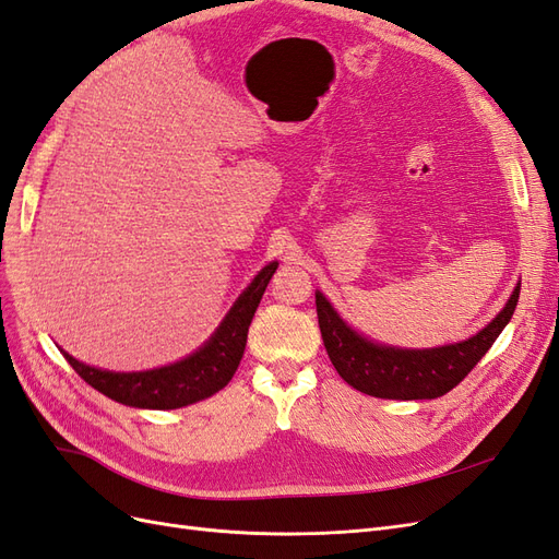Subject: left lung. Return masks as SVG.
<instances>
[{
    "instance_id": "8db88e82",
    "label": "left lung",
    "mask_w": 559,
    "mask_h": 559,
    "mask_svg": "<svg viewBox=\"0 0 559 559\" xmlns=\"http://www.w3.org/2000/svg\"><path fill=\"white\" fill-rule=\"evenodd\" d=\"M518 298L520 286H515L506 308L464 343L433 349H399L366 341L337 317L324 296L314 294L321 337L337 376L368 396L399 401L438 399L460 384L509 324Z\"/></svg>"
}]
</instances>
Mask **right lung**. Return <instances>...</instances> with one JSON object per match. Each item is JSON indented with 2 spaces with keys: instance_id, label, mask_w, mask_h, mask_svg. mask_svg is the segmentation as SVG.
Returning a JSON list of instances; mask_svg holds the SVG:
<instances>
[{
  "instance_id": "obj_1",
  "label": "right lung",
  "mask_w": 559,
  "mask_h": 559,
  "mask_svg": "<svg viewBox=\"0 0 559 559\" xmlns=\"http://www.w3.org/2000/svg\"><path fill=\"white\" fill-rule=\"evenodd\" d=\"M275 270L277 263L265 265L247 286V292L235 300V306L207 345H202L183 361L156 370H144V373H111V370L81 364L67 352H62L64 359L97 392L123 405H132V408L175 411L181 405L207 399L216 394L218 389H224L235 376V370H238L253 312H257Z\"/></svg>"
}]
</instances>
